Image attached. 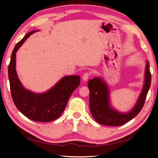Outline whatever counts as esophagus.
Returning a JSON list of instances; mask_svg holds the SVG:
<instances>
[{"label":"esophagus","mask_w":158,"mask_h":158,"mask_svg":"<svg viewBox=\"0 0 158 158\" xmlns=\"http://www.w3.org/2000/svg\"><path fill=\"white\" fill-rule=\"evenodd\" d=\"M89 73H85V74H83V77H82V79H83V81H87L88 80V79H89Z\"/></svg>","instance_id":"34e87169"}]
</instances>
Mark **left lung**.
<instances>
[{
	"label": "left lung",
	"mask_w": 158,
	"mask_h": 158,
	"mask_svg": "<svg viewBox=\"0 0 158 158\" xmlns=\"http://www.w3.org/2000/svg\"><path fill=\"white\" fill-rule=\"evenodd\" d=\"M152 76L149 61H146L144 84L134 107L128 112L117 111L110 104L109 87L100 77L90 79L87 83L89 89V108L95 120L106 126H120L129 122L140 112L144 105L151 85Z\"/></svg>",
	"instance_id": "1"
}]
</instances>
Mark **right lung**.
Here are the masks:
<instances>
[{"label": "right lung", "mask_w": 158, "mask_h": 158, "mask_svg": "<svg viewBox=\"0 0 158 158\" xmlns=\"http://www.w3.org/2000/svg\"><path fill=\"white\" fill-rule=\"evenodd\" d=\"M38 30L29 32L15 46L8 67L10 92L18 110L29 119L50 122L57 119L67 106L69 99L80 84V76L68 75L44 93H35L22 85L16 72V52L28 37Z\"/></svg>", "instance_id": "add662e5"}]
</instances>
